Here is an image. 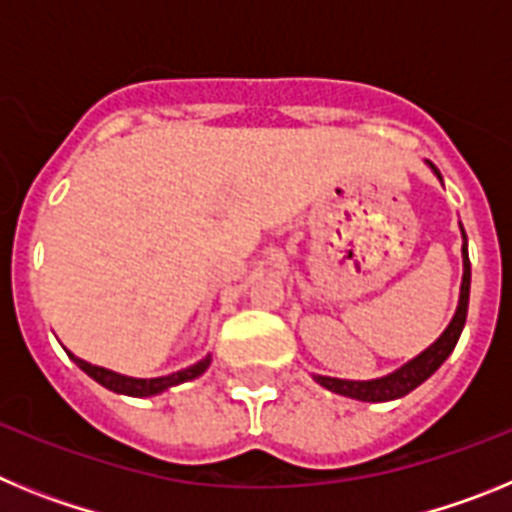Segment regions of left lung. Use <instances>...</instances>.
<instances>
[{
  "instance_id": "obj_1",
  "label": "left lung",
  "mask_w": 512,
  "mask_h": 512,
  "mask_svg": "<svg viewBox=\"0 0 512 512\" xmlns=\"http://www.w3.org/2000/svg\"><path fill=\"white\" fill-rule=\"evenodd\" d=\"M436 176L441 179V171L428 161ZM461 259H464V277H461V292H459V307H456L454 318H451L449 328L443 330L441 338H438L433 346H428L423 354L415 356L413 361H408L405 366H400L397 372L387 374V377L369 379V382H351V379H336V377H315V382L323 384L325 390L336 392V395L351 397V400L361 402H390L397 397H405L408 392H413L418 384H423L425 379L436 372L443 361L449 359V354L454 351L456 341H459L464 323H467V307H469V284H472V266H469V251H467V233L461 228Z\"/></svg>"
}]
</instances>
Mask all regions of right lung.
I'll return each instance as SVG.
<instances>
[{
  "label": "right lung",
  "instance_id": "right-lung-1",
  "mask_svg": "<svg viewBox=\"0 0 512 512\" xmlns=\"http://www.w3.org/2000/svg\"><path fill=\"white\" fill-rule=\"evenodd\" d=\"M69 356L74 359V364L79 366L81 372H87L89 377L94 379V382H99L102 387H107V390L117 392V395H130V397H151V395H158V392L169 390V387H174V384H182V382H189V379H197L200 374H205V369L210 366V361H212L210 356H205V359L197 361V364L187 366V369H182V372L169 374V377L135 379V377H125V374L110 372V369H104V366L89 364V361L79 359V356H74L71 351H69Z\"/></svg>",
  "mask_w": 512,
  "mask_h": 512
}]
</instances>
